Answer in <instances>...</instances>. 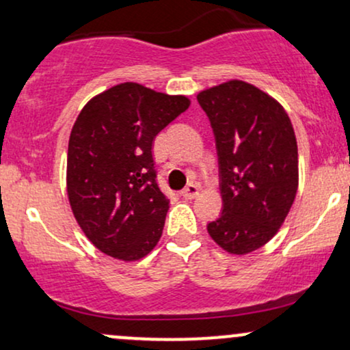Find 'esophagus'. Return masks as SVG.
Segmentation results:
<instances>
[{"label":"esophagus","mask_w":350,"mask_h":350,"mask_svg":"<svg viewBox=\"0 0 350 350\" xmlns=\"http://www.w3.org/2000/svg\"><path fill=\"white\" fill-rule=\"evenodd\" d=\"M198 194H199V186H198V184H194V183L187 184V186L184 187V191H183V196L186 199H194Z\"/></svg>","instance_id":"esophagus-1"}]
</instances>
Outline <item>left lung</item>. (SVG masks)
I'll return each instance as SVG.
<instances>
[{
  "label": "left lung",
  "mask_w": 350,
  "mask_h": 350,
  "mask_svg": "<svg viewBox=\"0 0 350 350\" xmlns=\"http://www.w3.org/2000/svg\"><path fill=\"white\" fill-rule=\"evenodd\" d=\"M198 102L215 135L224 204L207 232L226 252L247 255L270 242L295 202V130L278 100L243 80L206 88Z\"/></svg>",
  "instance_id": "obj_1"
}]
</instances>
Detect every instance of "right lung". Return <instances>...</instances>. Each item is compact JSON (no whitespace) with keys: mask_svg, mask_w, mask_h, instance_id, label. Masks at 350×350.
Wrapping results in <instances>:
<instances>
[{"mask_svg":"<svg viewBox=\"0 0 350 350\" xmlns=\"http://www.w3.org/2000/svg\"><path fill=\"white\" fill-rule=\"evenodd\" d=\"M191 100L124 82L88 100L69 138L67 196L100 252L123 262L146 256L163 234L170 199L156 183V135Z\"/></svg>","mask_w":350,"mask_h":350,"instance_id":"right-lung-1","label":"right lung"}]
</instances>
